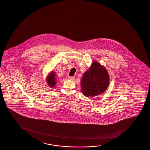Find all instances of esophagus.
<instances>
[{
    "mask_svg": "<svg viewBox=\"0 0 150 150\" xmlns=\"http://www.w3.org/2000/svg\"><path fill=\"white\" fill-rule=\"evenodd\" d=\"M69 79H71V80H73V79H74V76H69Z\"/></svg>",
    "mask_w": 150,
    "mask_h": 150,
    "instance_id": "1",
    "label": "esophagus"
}]
</instances>
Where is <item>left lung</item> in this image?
<instances>
[{
	"label": "left lung",
	"instance_id": "obj_1",
	"mask_svg": "<svg viewBox=\"0 0 150 150\" xmlns=\"http://www.w3.org/2000/svg\"><path fill=\"white\" fill-rule=\"evenodd\" d=\"M81 84L84 96H96L107 90L109 84V74L105 67L94 62L89 70L84 72Z\"/></svg>",
	"mask_w": 150,
	"mask_h": 150
}]
</instances>
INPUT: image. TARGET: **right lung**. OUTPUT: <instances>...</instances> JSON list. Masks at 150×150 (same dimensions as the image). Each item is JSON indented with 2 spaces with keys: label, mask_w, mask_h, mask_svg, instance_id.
<instances>
[{
  "label": "right lung",
  "mask_w": 150,
  "mask_h": 150,
  "mask_svg": "<svg viewBox=\"0 0 150 150\" xmlns=\"http://www.w3.org/2000/svg\"><path fill=\"white\" fill-rule=\"evenodd\" d=\"M55 74L54 72H50V74L48 75V78L47 79V81L48 84L52 88H54L56 84V79H55Z\"/></svg>",
  "instance_id": "add662e5"
}]
</instances>
